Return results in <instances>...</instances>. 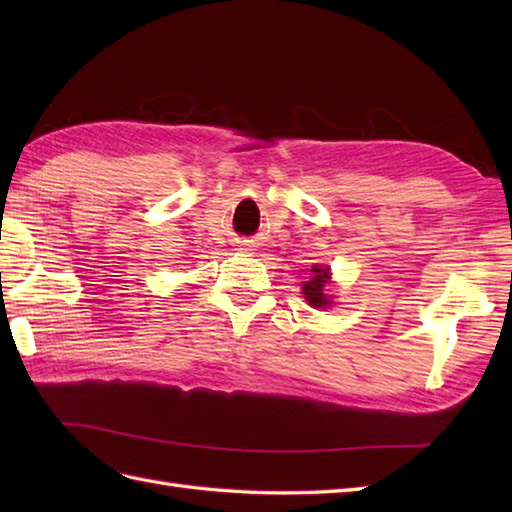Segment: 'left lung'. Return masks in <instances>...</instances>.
Segmentation results:
<instances>
[{
  "instance_id": "left-lung-1",
  "label": "left lung",
  "mask_w": 512,
  "mask_h": 512,
  "mask_svg": "<svg viewBox=\"0 0 512 512\" xmlns=\"http://www.w3.org/2000/svg\"><path fill=\"white\" fill-rule=\"evenodd\" d=\"M312 273L314 277L308 281V284H303V295H306L312 308H328L330 297L323 292V286L328 284L330 279L328 268H314Z\"/></svg>"
}]
</instances>
